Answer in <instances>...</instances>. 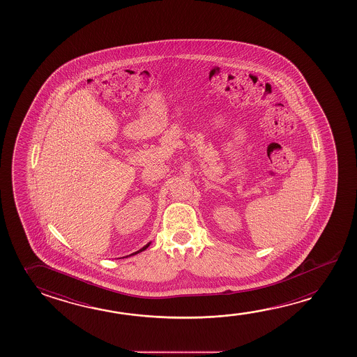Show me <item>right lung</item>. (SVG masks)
Returning <instances> with one entry per match:
<instances>
[{
    "mask_svg": "<svg viewBox=\"0 0 357 357\" xmlns=\"http://www.w3.org/2000/svg\"><path fill=\"white\" fill-rule=\"evenodd\" d=\"M149 244H151V243H149ZM149 244H146V246H143V248H142L141 250H138V252H133V254H130V255H135V254H138V252H143V250H146V248L149 246Z\"/></svg>",
    "mask_w": 357,
    "mask_h": 357,
    "instance_id": "1",
    "label": "right lung"
}]
</instances>
